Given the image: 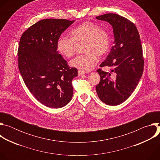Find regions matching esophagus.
Segmentation results:
<instances>
[{
	"mask_svg": "<svg viewBox=\"0 0 160 160\" xmlns=\"http://www.w3.org/2000/svg\"><path fill=\"white\" fill-rule=\"evenodd\" d=\"M85 73H83V72H82L81 71H78V77H80V76H82V75H83Z\"/></svg>",
	"mask_w": 160,
	"mask_h": 160,
	"instance_id": "obj_1",
	"label": "esophagus"
}]
</instances>
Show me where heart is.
<instances>
[{"label":"heart","mask_w":160,"mask_h":160,"mask_svg":"<svg viewBox=\"0 0 160 160\" xmlns=\"http://www.w3.org/2000/svg\"><path fill=\"white\" fill-rule=\"evenodd\" d=\"M72 38L61 35L57 42V49L64 57L70 58L75 54V43H84L85 54L71 61L70 65L83 72H89L98 61V56L106 54L110 47V37L107 32L92 22L86 21L72 31Z\"/></svg>","instance_id":"heart-1"}]
</instances>
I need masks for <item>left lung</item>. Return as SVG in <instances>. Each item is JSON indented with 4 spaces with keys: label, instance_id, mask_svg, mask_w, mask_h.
<instances>
[{
    "label": "left lung",
    "instance_id": "obj_1",
    "mask_svg": "<svg viewBox=\"0 0 160 160\" xmlns=\"http://www.w3.org/2000/svg\"><path fill=\"white\" fill-rule=\"evenodd\" d=\"M112 26L115 45L100 67L111 68L110 72L98 69L101 80L96 87L99 99L105 104L117 106L133 92L142 75L144 59L140 35L132 21L117 14L97 16Z\"/></svg>",
    "mask_w": 160,
    "mask_h": 160
}]
</instances>
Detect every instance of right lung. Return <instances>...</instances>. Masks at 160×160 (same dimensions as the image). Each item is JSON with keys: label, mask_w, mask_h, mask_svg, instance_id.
<instances>
[{"label": "right lung", "mask_w": 160, "mask_h": 160, "mask_svg": "<svg viewBox=\"0 0 160 160\" xmlns=\"http://www.w3.org/2000/svg\"><path fill=\"white\" fill-rule=\"evenodd\" d=\"M64 19H44L28 28L19 40L18 68L23 81L38 101L51 108H60L73 96L75 68L57 51L61 33L73 23Z\"/></svg>", "instance_id": "obj_1"}]
</instances>
